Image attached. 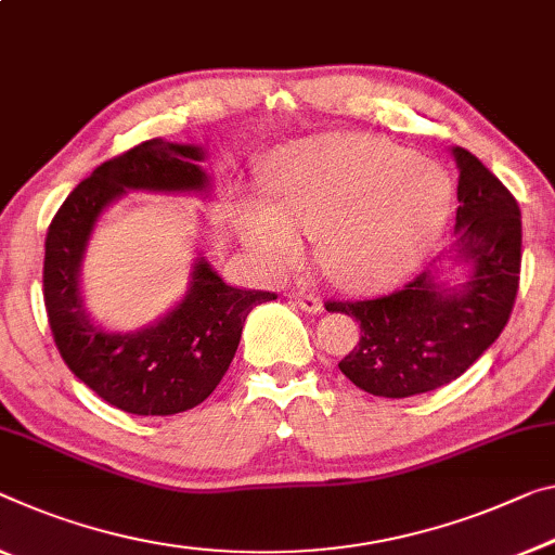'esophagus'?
Here are the masks:
<instances>
[{
	"label": "esophagus",
	"instance_id": "esophagus-1",
	"mask_svg": "<svg viewBox=\"0 0 555 555\" xmlns=\"http://www.w3.org/2000/svg\"><path fill=\"white\" fill-rule=\"evenodd\" d=\"M293 300H295V305L300 307V310H305L307 314H318V312H322V300L314 293H305V289H300V293H293Z\"/></svg>",
	"mask_w": 555,
	"mask_h": 555
}]
</instances>
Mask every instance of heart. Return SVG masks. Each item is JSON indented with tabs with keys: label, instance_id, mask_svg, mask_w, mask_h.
Instances as JSON below:
<instances>
[{
	"label": "heart",
	"instance_id": "b5f03b06",
	"mask_svg": "<svg viewBox=\"0 0 555 555\" xmlns=\"http://www.w3.org/2000/svg\"><path fill=\"white\" fill-rule=\"evenodd\" d=\"M449 208L451 183L437 164L377 135L325 133L278 158L270 201L245 203L241 235L270 275L300 266L302 235L320 237L337 285L374 289L431 250Z\"/></svg>",
	"mask_w": 555,
	"mask_h": 555
}]
</instances>
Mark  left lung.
Masks as SVG:
<instances>
[{
    "mask_svg": "<svg viewBox=\"0 0 555 555\" xmlns=\"http://www.w3.org/2000/svg\"><path fill=\"white\" fill-rule=\"evenodd\" d=\"M459 168L454 248L444 262L377 300L327 302L360 322V343L339 370L374 397L404 399L462 377L496 343L521 272V210L504 183L466 149ZM462 267L456 281L450 272Z\"/></svg>",
    "mask_w": 555,
    "mask_h": 555,
    "instance_id": "1",
    "label": "left lung"
}]
</instances>
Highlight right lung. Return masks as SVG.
Wrapping results in <instances>:
<instances>
[{"label": "right lung", "mask_w": 555, "mask_h": 555, "mask_svg": "<svg viewBox=\"0 0 555 555\" xmlns=\"http://www.w3.org/2000/svg\"><path fill=\"white\" fill-rule=\"evenodd\" d=\"M206 151L153 139L101 164L51 220L44 253V305L59 354L111 406L139 416H168L198 406L220 385L255 305L272 293L228 285L195 255L189 289L170 310L133 332L106 330L81 293V266L104 210L129 191L210 198Z\"/></svg>", "instance_id": "add662e5"}]
</instances>
